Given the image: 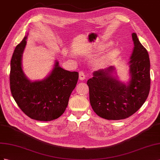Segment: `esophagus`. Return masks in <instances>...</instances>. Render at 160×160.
Returning <instances> with one entry per match:
<instances>
[{"label":"esophagus","instance_id":"obj_1","mask_svg":"<svg viewBox=\"0 0 160 160\" xmlns=\"http://www.w3.org/2000/svg\"><path fill=\"white\" fill-rule=\"evenodd\" d=\"M85 78H86V76H85V74H84V72L80 71V72H79V79H80V80H84L85 79Z\"/></svg>","mask_w":160,"mask_h":160}]
</instances>
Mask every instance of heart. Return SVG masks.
<instances>
[{"label": "heart", "instance_id": "obj_1", "mask_svg": "<svg viewBox=\"0 0 160 160\" xmlns=\"http://www.w3.org/2000/svg\"><path fill=\"white\" fill-rule=\"evenodd\" d=\"M106 46H107V45H103V46L101 48V49H104ZM118 52L117 49H113V50H112V51H111L110 52L108 53L107 58H115L117 56V55L118 54Z\"/></svg>", "mask_w": 160, "mask_h": 160}]
</instances>
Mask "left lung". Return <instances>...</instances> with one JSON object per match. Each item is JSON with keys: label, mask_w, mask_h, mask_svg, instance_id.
<instances>
[{"label": "left lung", "mask_w": 160, "mask_h": 160, "mask_svg": "<svg viewBox=\"0 0 160 160\" xmlns=\"http://www.w3.org/2000/svg\"><path fill=\"white\" fill-rule=\"evenodd\" d=\"M134 49L129 62L131 80L126 86L111 76L112 67L100 70L87 81L90 102L99 117L108 120L128 118L138 111L147 99L150 90L149 54L138 38L132 34Z\"/></svg>", "instance_id": "obj_1"}]
</instances>
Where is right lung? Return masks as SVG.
<instances>
[{
  "mask_svg": "<svg viewBox=\"0 0 160 160\" xmlns=\"http://www.w3.org/2000/svg\"><path fill=\"white\" fill-rule=\"evenodd\" d=\"M25 37L18 44L11 61L10 88L17 105L27 116L40 121H50L66 111L70 94L76 87L78 73L56 65L43 80L31 82L21 68V56L26 45Z\"/></svg>",
  "mask_w": 160,
  "mask_h": 160,
  "instance_id": "add662e5",
  "label": "right lung"
}]
</instances>
